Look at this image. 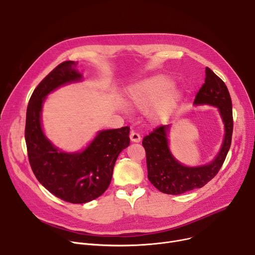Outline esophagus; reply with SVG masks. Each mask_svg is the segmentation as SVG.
<instances>
[{
    "label": "esophagus",
    "instance_id": "obj_1",
    "mask_svg": "<svg viewBox=\"0 0 255 255\" xmlns=\"http://www.w3.org/2000/svg\"><path fill=\"white\" fill-rule=\"evenodd\" d=\"M130 139H131L133 142H139V141L141 140V137H140V135H139V133L132 131V132L130 133Z\"/></svg>",
    "mask_w": 255,
    "mask_h": 255
}]
</instances>
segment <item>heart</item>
<instances>
[{
	"mask_svg": "<svg viewBox=\"0 0 255 255\" xmlns=\"http://www.w3.org/2000/svg\"><path fill=\"white\" fill-rule=\"evenodd\" d=\"M181 99V90L171 86V80L162 75L140 80L125 91V103L138 111L149 108L148 116L154 123L166 122Z\"/></svg>",
	"mask_w": 255,
	"mask_h": 255,
	"instance_id": "heart-1",
	"label": "heart"
}]
</instances>
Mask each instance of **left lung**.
<instances>
[{"mask_svg": "<svg viewBox=\"0 0 255 255\" xmlns=\"http://www.w3.org/2000/svg\"><path fill=\"white\" fill-rule=\"evenodd\" d=\"M194 104H210L219 109L225 126L222 148L213 162L204 166L187 167L172 157L168 149V125L155 128L142 139L145 150L148 178L156 188L166 194L178 195L205 186L220 170L232 144L234 129L230 92L223 80L206 68L205 84L197 92Z\"/></svg>", "mask_w": 255, "mask_h": 255, "instance_id": "left-lung-1", "label": "left lung"}]
</instances>
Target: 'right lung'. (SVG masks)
Returning <instances> with one entry per match:
<instances>
[{
	"label": "right lung",
	"instance_id": "1",
	"mask_svg": "<svg viewBox=\"0 0 255 255\" xmlns=\"http://www.w3.org/2000/svg\"><path fill=\"white\" fill-rule=\"evenodd\" d=\"M75 67L73 61L59 64L36 87L26 109L24 138L37 180L65 202L85 204L109 188L116 160L130 143V128L100 131L84 152L74 154L59 152L47 140L41 128L42 103L51 91L82 78Z\"/></svg>",
	"mask_w": 255,
	"mask_h": 255
}]
</instances>
